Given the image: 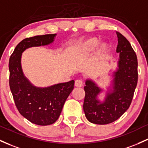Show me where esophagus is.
<instances>
[{"mask_svg": "<svg viewBox=\"0 0 148 148\" xmlns=\"http://www.w3.org/2000/svg\"><path fill=\"white\" fill-rule=\"evenodd\" d=\"M75 86L76 87H82L83 86V82L82 80H77L75 82Z\"/></svg>", "mask_w": 148, "mask_h": 148, "instance_id": "obj_1", "label": "esophagus"}]
</instances>
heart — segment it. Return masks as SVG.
Returning <instances> with one entry per match:
<instances>
[{
  "mask_svg": "<svg viewBox=\"0 0 148 148\" xmlns=\"http://www.w3.org/2000/svg\"><path fill=\"white\" fill-rule=\"evenodd\" d=\"M99 39L96 37H92L78 45L76 48V57L78 58H85L90 56L95 49L97 50V58L103 61L106 58L110 51V45L106 42H103L99 45Z\"/></svg>",
  "mask_w": 148,
  "mask_h": 148,
  "instance_id": "obj_1",
  "label": "heart"
}]
</instances>
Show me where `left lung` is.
I'll return each instance as SVG.
<instances>
[{
  "label": "left lung",
  "mask_w": 148,
  "mask_h": 148,
  "mask_svg": "<svg viewBox=\"0 0 148 148\" xmlns=\"http://www.w3.org/2000/svg\"><path fill=\"white\" fill-rule=\"evenodd\" d=\"M116 34L119 57L110 75V86L105 90L91 79L86 80L84 111L92 124H108L119 119L129 109L137 85V56L129 40L119 32ZM103 92L105 97L101 100L99 97Z\"/></svg>",
  "instance_id": "1"
}]
</instances>
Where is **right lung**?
<instances>
[{
    "label": "right lung",
    "instance_id": "1",
    "mask_svg": "<svg viewBox=\"0 0 148 148\" xmlns=\"http://www.w3.org/2000/svg\"><path fill=\"white\" fill-rule=\"evenodd\" d=\"M56 36V34L36 36L22 40L14 48L9 60L10 88L16 107L24 118L40 126L52 124L58 120L66 98L74 89V81L47 87L36 86L24 74L22 56L29 48L51 44Z\"/></svg>",
    "mask_w": 148,
    "mask_h": 148
}]
</instances>
